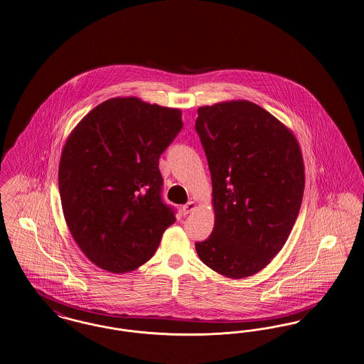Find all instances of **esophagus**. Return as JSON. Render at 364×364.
I'll use <instances>...</instances> for the list:
<instances>
[{
    "mask_svg": "<svg viewBox=\"0 0 364 364\" xmlns=\"http://www.w3.org/2000/svg\"><path fill=\"white\" fill-rule=\"evenodd\" d=\"M196 208H197L196 203H194V201H189L186 205L182 207V212H183L185 215H188V213H191V212H193Z\"/></svg>",
    "mask_w": 364,
    "mask_h": 364,
    "instance_id": "34e87169",
    "label": "esophagus"
}]
</instances>
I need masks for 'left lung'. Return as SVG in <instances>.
<instances>
[{
	"mask_svg": "<svg viewBox=\"0 0 364 364\" xmlns=\"http://www.w3.org/2000/svg\"><path fill=\"white\" fill-rule=\"evenodd\" d=\"M197 114L215 225L196 250L218 274L247 278L279 253L299 216L306 186L301 149L289 127L247 100L200 107Z\"/></svg>",
	"mask_w": 364,
	"mask_h": 364,
	"instance_id": "left-lung-1",
	"label": "left lung"
}]
</instances>
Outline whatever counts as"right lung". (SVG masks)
Segmentation results:
<instances>
[{
    "instance_id": "obj_1",
    "label": "right lung",
    "mask_w": 364,
    "mask_h": 364,
    "mask_svg": "<svg viewBox=\"0 0 364 364\" xmlns=\"http://www.w3.org/2000/svg\"><path fill=\"white\" fill-rule=\"evenodd\" d=\"M182 127L176 108L115 97L68 135L58 166L61 207L77 247L97 267L134 271L175 222L161 201L159 159Z\"/></svg>"
}]
</instances>
